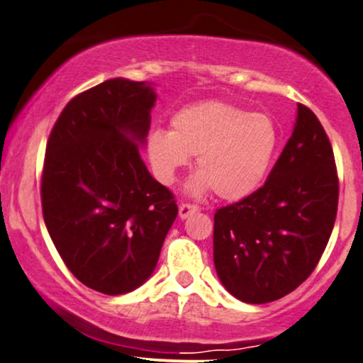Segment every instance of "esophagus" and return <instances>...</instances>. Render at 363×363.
Returning a JSON list of instances; mask_svg holds the SVG:
<instances>
[{
	"label": "esophagus",
	"instance_id": "obj_1",
	"mask_svg": "<svg viewBox=\"0 0 363 363\" xmlns=\"http://www.w3.org/2000/svg\"><path fill=\"white\" fill-rule=\"evenodd\" d=\"M200 208L196 205H190V203H182L180 208H178V215H180L182 220H185L190 216L191 213H195V211H199Z\"/></svg>",
	"mask_w": 363,
	"mask_h": 363
}]
</instances>
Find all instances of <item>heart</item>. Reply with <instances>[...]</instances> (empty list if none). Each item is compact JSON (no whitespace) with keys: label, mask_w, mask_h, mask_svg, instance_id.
Returning a JSON list of instances; mask_svg holds the SVG:
<instances>
[{"label":"heart","mask_w":363,"mask_h":363,"mask_svg":"<svg viewBox=\"0 0 363 363\" xmlns=\"http://www.w3.org/2000/svg\"><path fill=\"white\" fill-rule=\"evenodd\" d=\"M172 131L155 128L147 136L153 175L172 185L177 173L196 157L199 173L188 191L215 190L220 199L243 200L270 172L280 147V130L267 113H250L227 101H200L173 113Z\"/></svg>","instance_id":"b5f03b06"}]
</instances>
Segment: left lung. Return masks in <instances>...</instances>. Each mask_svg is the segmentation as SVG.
Listing matches in <instances>:
<instances>
[{
	"mask_svg": "<svg viewBox=\"0 0 363 363\" xmlns=\"http://www.w3.org/2000/svg\"><path fill=\"white\" fill-rule=\"evenodd\" d=\"M337 205L332 145L298 103L294 133L265 185L215 213V270L228 294L268 303L303 284L325 250Z\"/></svg>",
	"mask_w": 363,
	"mask_h": 363,
	"instance_id": "8db88e82",
	"label": "left lung"
}]
</instances>
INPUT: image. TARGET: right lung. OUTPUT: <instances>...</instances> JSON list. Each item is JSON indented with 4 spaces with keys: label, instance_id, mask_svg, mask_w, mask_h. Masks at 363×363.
Segmentation results:
<instances>
[{
    "label": "right lung",
    "instance_id": "right-lung-1",
    "mask_svg": "<svg viewBox=\"0 0 363 363\" xmlns=\"http://www.w3.org/2000/svg\"><path fill=\"white\" fill-rule=\"evenodd\" d=\"M155 101L152 83L106 79L65 106L46 145V228L69 272L105 295L152 277L178 215L140 157Z\"/></svg>",
    "mask_w": 363,
    "mask_h": 363
}]
</instances>
